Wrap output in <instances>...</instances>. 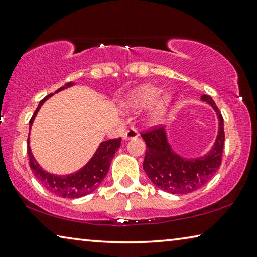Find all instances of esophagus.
Instances as JSON below:
<instances>
[{
	"label": "esophagus",
	"mask_w": 257,
	"mask_h": 257,
	"mask_svg": "<svg viewBox=\"0 0 257 257\" xmlns=\"http://www.w3.org/2000/svg\"><path fill=\"white\" fill-rule=\"evenodd\" d=\"M138 131L135 127H130L127 131H126L124 135H122V139L124 140H132V139H136L138 138Z\"/></svg>",
	"instance_id": "1"
}]
</instances>
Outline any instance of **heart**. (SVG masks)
Returning <instances> with one entry per match:
<instances>
[{
	"label": "heart",
	"mask_w": 257,
	"mask_h": 257,
	"mask_svg": "<svg viewBox=\"0 0 257 257\" xmlns=\"http://www.w3.org/2000/svg\"><path fill=\"white\" fill-rule=\"evenodd\" d=\"M172 102L173 95L170 92L161 94L160 88L145 84L128 91L122 101V106L130 110H141L153 105L148 114V121L152 125H159L165 120Z\"/></svg>",
	"instance_id": "1"
}]
</instances>
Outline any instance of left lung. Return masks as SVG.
Wrapping results in <instances>:
<instances>
[{"mask_svg": "<svg viewBox=\"0 0 257 257\" xmlns=\"http://www.w3.org/2000/svg\"><path fill=\"white\" fill-rule=\"evenodd\" d=\"M200 101L210 105L217 114L218 133L212 147L205 154L188 158L174 150L166 127L141 135L146 143L143 168L159 189L174 195L196 191L209 182L221 163L225 132L220 111L210 96H200Z\"/></svg>", "mask_w": 257, "mask_h": 257, "instance_id": "left-lung-1", "label": "left lung"}]
</instances>
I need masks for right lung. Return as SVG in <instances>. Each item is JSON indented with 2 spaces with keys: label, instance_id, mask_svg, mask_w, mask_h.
I'll use <instances>...</instances> for the list:
<instances>
[{
  "label": "right lung",
  "instance_id": "add662e5",
  "mask_svg": "<svg viewBox=\"0 0 257 257\" xmlns=\"http://www.w3.org/2000/svg\"><path fill=\"white\" fill-rule=\"evenodd\" d=\"M75 85L74 82H68L61 88H59L57 92L65 90L67 88ZM54 94L46 96L42 102L39 103L37 107L35 114H33L31 120H30V131H31L32 124L37 117V113L43 106L48 98H51ZM121 138L118 139H111L106 141H102L98 145L97 150L91 156L90 160L85 163V165L76 172L67 175H58L48 173L47 170L43 169V167L37 162V160L33 156L30 147V133L28 138V154L30 159V167H31L32 173L35 176L42 182L47 190H50L52 193L59 197H64V198H80V197L87 196L92 191H95L99 185H101L103 178L106 176L107 172L110 169L111 161L116 154L118 148L120 147Z\"/></svg>",
  "mask_w": 257,
  "mask_h": 257
}]
</instances>
